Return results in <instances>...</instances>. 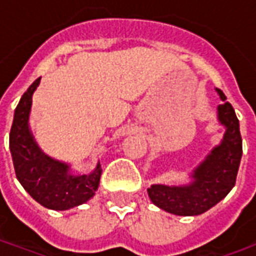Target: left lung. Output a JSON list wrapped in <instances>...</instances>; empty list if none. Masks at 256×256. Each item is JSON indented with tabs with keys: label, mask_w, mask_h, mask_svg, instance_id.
Here are the masks:
<instances>
[{
	"label": "left lung",
	"mask_w": 256,
	"mask_h": 256,
	"mask_svg": "<svg viewBox=\"0 0 256 256\" xmlns=\"http://www.w3.org/2000/svg\"><path fill=\"white\" fill-rule=\"evenodd\" d=\"M218 106V119L226 128L224 140L211 150L206 160L193 172V182L185 186L152 185L148 189L152 203L176 215H198L220 203L236 184L242 155V140L236 112L226 101Z\"/></svg>",
	"instance_id": "left-lung-1"
}]
</instances>
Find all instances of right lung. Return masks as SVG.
Returning a JSON list of instances; mask_svg holds the SVG:
<instances>
[{"label": "right lung", "mask_w": 256, "mask_h": 256, "mask_svg": "<svg viewBox=\"0 0 256 256\" xmlns=\"http://www.w3.org/2000/svg\"><path fill=\"white\" fill-rule=\"evenodd\" d=\"M41 78L36 79L14 110L9 133V150L12 154L14 172L23 188L44 207L68 210L88 202L94 196L101 177V166L88 176H74L66 163L53 160L42 152L28 128V115L32 93Z\"/></svg>", "instance_id": "obj_1"}]
</instances>
